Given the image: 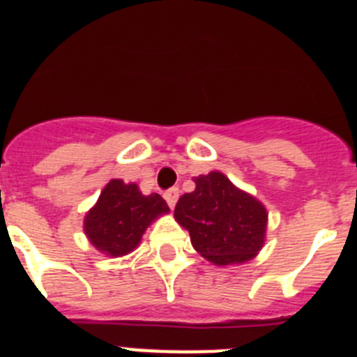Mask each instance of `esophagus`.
Masks as SVG:
<instances>
[{
	"label": "esophagus",
	"mask_w": 357,
	"mask_h": 357,
	"mask_svg": "<svg viewBox=\"0 0 357 357\" xmlns=\"http://www.w3.org/2000/svg\"><path fill=\"white\" fill-rule=\"evenodd\" d=\"M164 200L168 202L169 209H173V207H175V204H176V200H178V189H176V188L168 189V191L164 193Z\"/></svg>",
	"instance_id": "1"
}]
</instances>
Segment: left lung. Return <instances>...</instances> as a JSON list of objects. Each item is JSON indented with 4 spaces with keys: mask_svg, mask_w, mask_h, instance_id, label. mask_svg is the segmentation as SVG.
Segmentation results:
<instances>
[{
    "mask_svg": "<svg viewBox=\"0 0 357 357\" xmlns=\"http://www.w3.org/2000/svg\"><path fill=\"white\" fill-rule=\"evenodd\" d=\"M195 191L178 198L175 220L189 232L195 250L216 266L254 259L266 241L268 211L222 172L195 178Z\"/></svg>",
    "mask_w": 357,
    "mask_h": 357,
    "instance_id": "left-lung-1",
    "label": "left lung"
}]
</instances>
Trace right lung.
I'll use <instances>...</instances> for the list:
<instances>
[{
    "mask_svg": "<svg viewBox=\"0 0 357 357\" xmlns=\"http://www.w3.org/2000/svg\"><path fill=\"white\" fill-rule=\"evenodd\" d=\"M169 213L157 193L143 195L139 185L112 178L84 218V232L96 250L121 257L139 247L141 238L157 218Z\"/></svg>",
    "mask_w": 357,
    "mask_h": 357,
    "instance_id": "1",
    "label": "right lung"
}]
</instances>
